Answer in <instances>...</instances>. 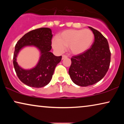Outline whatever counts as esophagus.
Wrapping results in <instances>:
<instances>
[{
    "label": "esophagus",
    "mask_w": 124,
    "mask_h": 124,
    "mask_svg": "<svg viewBox=\"0 0 124 124\" xmlns=\"http://www.w3.org/2000/svg\"><path fill=\"white\" fill-rule=\"evenodd\" d=\"M68 57V56L65 55H63L62 56V59H66Z\"/></svg>",
    "instance_id": "34e87169"
}]
</instances>
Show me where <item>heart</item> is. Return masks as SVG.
<instances>
[{
  "mask_svg": "<svg viewBox=\"0 0 124 124\" xmlns=\"http://www.w3.org/2000/svg\"><path fill=\"white\" fill-rule=\"evenodd\" d=\"M94 40V34L91 30L70 29L62 31L52 40L54 48L62 52L64 48L73 55H79L89 50Z\"/></svg>",
  "mask_w": 124,
  "mask_h": 124,
  "instance_id": "b5f03b06",
  "label": "heart"
}]
</instances>
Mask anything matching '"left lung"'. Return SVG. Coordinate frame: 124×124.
<instances>
[{
	"instance_id": "obj_1",
	"label": "left lung",
	"mask_w": 124,
	"mask_h": 124,
	"mask_svg": "<svg viewBox=\"0 0 124 124\" xmlns=\"http://www.w3.org/2000/svg\"><path fill=\"white\" fill-rule=\"evenodd\" d=\"M95 39L90 48L73 56L69 74L73 82L80 86L96 84L106 75L111 62V52L107 39L97 30L89 26Z\"/></svg>"
}]
</instances>
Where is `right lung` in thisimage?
Masks as SVG:
<instances>
[{
    "label": "right lung",
    "mask_w": 124,
    "mask_h": 124,
    "mask_svg": "<svg viewBox=\"0 0 124 124\" xmlns=\"http://www.w3.org/2000/svg\"><path fill=\"white\" fill-rule=\"evenodd\" d=\"M52 38V31L50 28H39L25 34L15 46L13 58L15 72L20 80L30 87L39 88L48 84L56 66L62 60V56H56L50 52ZM26 45L37 46L41 54L36 67L30 70L22 69L16 62V57L19 50Z\"/></svg>",
    "instance_id": "1"
}]
</instances>
